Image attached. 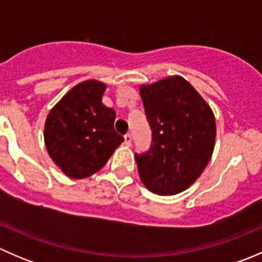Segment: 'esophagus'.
I'll list each match as a JSON object with an SVG mask.
<instances>
[{
    "label": "esophagus",
    "instance_id": "esophagus-1",
    "mask_svg": "<svg viewBox=\"0 0 262 262\" xmlns=\"http://www.w3.org/2000/svg\"><path fill=\"white\" fill-rule=\"evenodd\" d=\"M124 143H125V146H130V144H132V136H130V134H125V136H124Z\"/></svg>",
    "mask_w": 262,
    "mask_h": 262
}]
</instances>
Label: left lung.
Listing matches in <instances>:
<instances>
[{"mask_svg": "<svg viewBox=\"0 0 262 262\" xmlns=\"http://www.w3.org/2000/svg\"><path fill=\"white\" fill-rule=\"evenodd\" d=\"M152 129L148 152L136 155L144 186L175 195L191 186L212 158L215 118L199 92L181 76L139 86Z\"/></svg>", "mask_w": 262, "mask_h": 262, "instance_id": "8db88e82", "label": "left lung"}]
</instances>
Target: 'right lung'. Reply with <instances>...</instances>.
I'll return each instance as SVG.
<instances>
[{
    "label": "right lung",
    "instance_id": "right-lung-1",
    "mask_svg": "<svg viewBox=\"0 0 262 262\" xmlns=\"http://www.w3.org/2000/svg\"><path fill=\"white\" fill-rule=\"evenodd\" d=\"M104 82L87 80L70 90L47 116L44 142L53 162L71 179L101 170L124 142L114 129L115 112L102 104Z\"/></svg>",
    "mask_w": 262,
    "mask_h": 262
}]
</instances>
